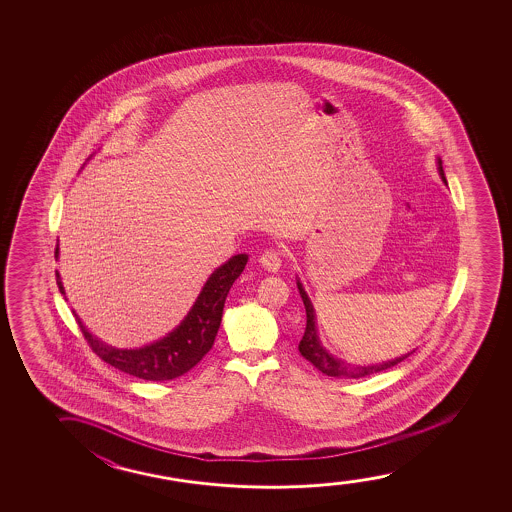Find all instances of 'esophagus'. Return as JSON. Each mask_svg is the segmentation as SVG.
I'll list each match as a JSON object with an SVG mask.
<instances>
[{
  "label": "esophagus",
  "mask_w": 512,
  "mask_h": 512,
  "mask_svg": "<svg viewBox=\"0 0 512 512\" xmlns=\"http://www.w3.org/2000/svg\"><path fill=\"white\" fill-rule=\"evenodd\" d=\"M259 262L262 264L264 269L267 271H271V273H276L278 269L281 267V253L278 250H266V252L262 253L259 257Z\"/></svg>",
  "instance_id": "34e87169"
}]
</instances>
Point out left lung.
Segmentation results:
<instances>
[{"label": "left lung", "mask_w": 512, "mask_h": 512, "mask_svg": "<svg viewBox=\"0 0 512 512\" xmlns=\"http://www.w3.org/2000/svg\"><path fill=\"white\" fill-rule=\"evenodd\" d=\"M439 173H441L442 180L446 182V176H444L441 161H439ZM297 287H299L302 302H304V308H306V330H304V336H302L301 343H299V351H301L302 357L309 360V362L315 365L316 369L322 371L323 374L334 376V378H364V376H371V374L386 371V369H390L393 365L400 364L402 360H406V358L413 353V351H411V353H407L404 357L388 360V362H383V364H344L343 360H337V358L329 355L322 344H320V341H318L315 329V311H313V306H311V302H309L308 295L304 292V288L301 287L299 281H297Z\"/></svg>", "instance_id": "obj_1"}]
</instances>
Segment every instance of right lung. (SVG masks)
Masks as SVG:
<instances>
[{
  "mask_svg": "<svg viewBox=\"0 0 512 512\" xmlns=\"http://www.w3.org/2000/svg\"><path fill=\"white\" fill-rule=\"evenodd\" d=\"M246 262L248 255L239 253L225 262L224 266L218 267L211 274L210 280L206 281L203 292L197 297L196 304L190 309L189 315L185 316V320L164 339L140 350H119L108 346L99 341L98 337L89 334L84 323L75 315L78 327L91 350L115 369L147 381L178 378L199 364L211 350L222 322L225 299L232 283L243 273ZM56 278L59 292L64 295L63 283L57 271Z\"/></svg>",
  "mask_w": 512,
  "mask_h": 512,
  "instance_id": "1",
  "label": "right lung"
}]
</instances>
